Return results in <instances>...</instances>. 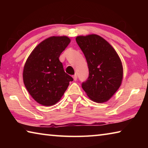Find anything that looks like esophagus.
Wrapping results in <instances>:
<instances>
[{
  "label": "esophagus",
  "mask_w": 148,
  "mask_h": 148,
  "mask_svg": "<svg viewBox=\"0 0 148 148\" xmlns=\"http://www.w3.org/2000/svg\"><path fill=\"white\" fill-rule=\"evenodd\" d=\"M73 78H74V81H76V80H77V75H76V74L74 75V76H73Z\"/></svg>",
  "instance_id": "34e87169"
}]
</instances>
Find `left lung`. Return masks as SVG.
I'll use <instances>...</instances> for the list:
<instances>
[{"label": "left lung", "instance_id": "obj_1", "mask_svg": "<svg viewBox=\"0 0 148 148\" xmlns=\"http://www.w3.org/2000/svg\"><path fill=\"white\" fill-rule=\"evenodd\" d=\"M89 69V77L82 87L92 101L106 102L121 86L123 66L119 57L111 45L97 34L77 36Z\"/></svg>", "mask_w": 148, "mask_h": 148}]
</instances>
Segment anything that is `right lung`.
I'll return each mask as SVG.
<instances>
[{"label":"right lung","mask_w":148,"mask_h":148,"mask_svg":"<svg viewBox=\"0 0 148 148\" xmlns=\"http://www.w3.org/2000/svg\"><path fill=\"white\" fill-rule=\"evenodd\" d=\"M67 36H51L33 49L25 64L23 82L38 103L46 106L56 104L73 78L64 72L60 55L68 46Z\"/></svg>","instance_id":"add662e5"}]
</instances>
